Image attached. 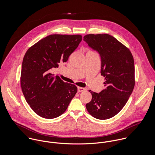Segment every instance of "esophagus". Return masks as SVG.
<instances>
[{
    "label": "esophagus",
    "mask_w": 155,
    "mask_h": 155,
    "mask_svg": "<svg viewBox=\"0 0 155 155\" xmlns=\"http://www.w3.org/2000/svg\"><path fill=\"white\" fill-rule=\"evenodd\" d=\"M86 91V89L84 88H82V87H78V91L79 92H84Z\"/></svg>",
    "instance_id": "obj_1"
}]
</instances>
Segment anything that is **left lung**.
Segmentation results:
<instances>
[{"instance_id": "1", "label": "left lung", "mask_w": 155, "mask_h": 155, "mask_svg": "<svg viewBox=\"0 0 155 155\" xmlns=\"http://www.w3.org/2000/svg\"><path fill=\"white\" fill-rule=\"evenodd\" d=\"M89 47L101 57V74L105 89L91 92V101L86 104L94 117L104 120L116 115L125 106L135 85V67L130 49L107 34H89L84 37Z\"/></svg>"}]
</instances>
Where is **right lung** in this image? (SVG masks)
Wrapping results in <instances>:
<instances>
[{
	"mask_svg": "<svg viewBox=\"0 0 155 155\" xmlns=\"http://www.w3.org/2000/svg\"><path fill=\"white\" fill-rule=\"evenodd\" d=\"M82 41V36L51 35L26 52L22 60L21 86L27 103L37 114L54 119L66 110L77 87L54 77L52 70L66 62Z\"/></svg>",
	"mask_w": 155,
	"mask_h": 155,
	"instance_id": "1",
	"label": "right lung"
}]
</instances>
